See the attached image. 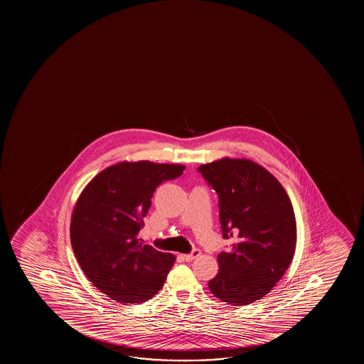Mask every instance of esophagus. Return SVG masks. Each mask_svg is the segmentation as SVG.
<instances>
[{
    "mask_svg": "<svg viewBox=\"0 0 364 364\" xmlns=\"http://www.w3.org/2000/svg\"><path fill=\"white\" fill-rule=\"evenodd\" d=\"M200 255H201L200 250H194L191 254L181 255V257H183V259H185V261L190 262V261H193V259H196V257H199Z\"/></svg>",
    "mask_w": 364,
    "mask_h": 364,
    "instance_id": "34e87169",
    "label": "esophagus"
}]
</instances>
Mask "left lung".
Wrapping results in <instances>:
<instances>
[{
    "mask_svg": "<svg viewBox=\"0 0 364 364\" xmlns=\"http://www.w3.org/2000/svg\"><path fill=\"white\" fill-rule=\"evenodd\" d=\"M219 195L225 239L219 272L209 281L216 299L232 306L254 304L274 289L294 259L297 228L289 195L274 175L252 160L223 158L200 165Z\"/></svg>",
    "mask_w": 364,
    "mask_h": 364,
    "instance_id": "1",
    "label": "left lung"
}]
</instances>
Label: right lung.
<instances>
[{"mask_svg": "<svg viewBox=\"0 0 364 364\" xmlns=\"http://www.w3.org/2000/svg\"><path fill=\"white\" fill-rule=\"evenodd\" d=\"M185 165L149 160L110 165L87 184L70 219V242L85 276L120 304L158 294L175 262L138 240L155 189L183 174Z\"/></svg>", "mask_w": 364, "mask_h": 364, "instance_id": "add662e5", "label": "right lung"}]
</instances>
